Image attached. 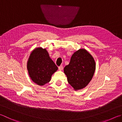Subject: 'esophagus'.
Listing matches in <instances>:
<instances>
[{
	"label": "esophagus",
	"mask_w": 122,
	"mask_h": 122,
	"mask_svg": "<svg viewBox=\"0 0 122 122\" xmlns=\"http://www.w3.org/2000/svg\"><path fill=\"white\" fill-rule=\"evenodd\" d=\"M63 67L62 66H59V69L60 70H62L63 69Z\"/></svg>",
	"instance_id": "1"
}]
</instances>
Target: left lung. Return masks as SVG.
<instances>
[{
	"label": "left lung",
	"mask_w": 122,
	"mask_h": 122,
	"mask_svg": "<svg viewBox=\"0 0 122 122\" xmlns=\"http://www.w3.org/2000/svg\"><path fill=\"white\" fill-rule=\"evenodd\" d=\"M96 70L93 57L85 49H79L71 56L70 63L64 68L69 84L75 90L86 87Z\"/></svg>",
	"instance_id": "1"
}]
</instances>
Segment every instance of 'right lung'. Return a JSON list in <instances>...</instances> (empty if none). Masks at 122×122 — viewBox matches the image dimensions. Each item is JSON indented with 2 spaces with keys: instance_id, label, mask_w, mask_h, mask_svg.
<instances>
[{
  "instance_id": "1",
  "label": "right lung",
  "mask_w": 122,
  "mask_h": 122,
  "mask_svg": "<svg viewBox=\"0 0 122 122\" xmlns=\"http://www.w3.org/2000/svg\"><path fill=\"white\" fill-rule=\"evenodd\" d=\"M27 69L32 81L42 86L49 82L52 75L58 68L50 58L45 48L39 47L31 53L27 62Z\"/></svg>"
}]
</instances>
